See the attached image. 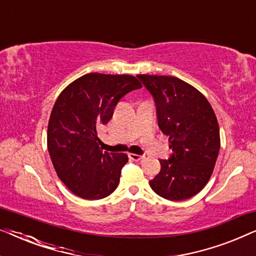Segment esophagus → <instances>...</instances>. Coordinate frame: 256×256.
I'll return each instance as SVG.
<instances>
[{
  "label": "esophagus",
  "mask_w": 256,
  "mask_h": 256,
  "mask_svg": "<svg viewBox=\"0 0 256 256\" xmlns=\"http://www.w3.org/2000/svg\"><path fill=\"white\" fill-rule=\"evenodd\" d=\"M129 158H130L132 160H142L143 158H144V156H141V155H136V154H129Z\"/></svg>",
  "instance_id": "esophagus-1"
}]
</instances>
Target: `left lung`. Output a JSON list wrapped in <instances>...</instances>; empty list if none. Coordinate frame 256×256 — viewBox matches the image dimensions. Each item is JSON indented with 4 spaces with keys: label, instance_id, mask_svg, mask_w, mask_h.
Listing matches in <instances>:
<instances>
[{
    "label": "left lung",
    "instance_id": "1",
    "mask_svg": "<svg viewBox=\"0 0 256 256\" xmlns=\"http://www.w3.org/2000/svg\"><path fill=\"white\" fill-rule=\"evenodd\" d=\"M155 100L158 127L172 155L160 160L150 188L169 200H184L211 178L220 149L219 124L208 99L190 84L169 76L138 74Z\"/></svg>",
    "mask_w": 256,
    "mask_h": 256
}]
</instances>
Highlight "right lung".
Masks as SVG:
<instances>
[{"label": "right lung", "instance_id": "obj_1", "mask_svg": "<svg viewBox=\"0 0 256 256\" xmlns=\"http://www.w3.org/2000/svg\"><path fill=\"white\" fill-rule=\"evenodd\" d=\"M141 87L132 76L88 73L59 94L48 120V150L59 180L78 197L101 199L118 188L128 156L102 152L98 129L122 96Z\"/></svg>", "mask_w": 256, "mask_h": 256}]
</instances>
